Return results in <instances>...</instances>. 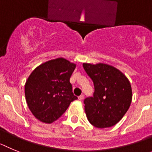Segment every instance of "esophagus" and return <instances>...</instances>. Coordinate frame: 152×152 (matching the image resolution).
I'll return each mask as SVG.
<instances>
[{"mask_svg":"<svg viewBox=\"0 0 152 152\" xmlns=\"http://www.w3.org/2000/svg\"><path fill=\"white\" fill-rule=\"evenodd\" d=\"M78 99H79V100H80V101H82V100L84 99V96L81 95V96H80L79 97H78Z\"/></svg>","mask_w":152,"mask_h":152,"instance_id":"obj_1","label":"esophagus"}]
</instances>
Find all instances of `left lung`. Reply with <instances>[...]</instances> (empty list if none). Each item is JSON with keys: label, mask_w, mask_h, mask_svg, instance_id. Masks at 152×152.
I'll return each mask as SVG.
<instances>
[{"label": "left lung", "mask_w": 152, "mask_h": 152, "mask_svg": "<svg viewBox=\"0 0 152 152\" xmlns=\"http://www.w3.org/2000/svg\"><path fill=\"white\" fill-rule=\"evenodd\" d=\"M86 73L93 81V97L86 99L85 113L89 122L99 129L118 123L131 105L132 91L123 72L106 63H84Z\"/></svg>", "instance_id": "left-lung-1"}]
</instances>
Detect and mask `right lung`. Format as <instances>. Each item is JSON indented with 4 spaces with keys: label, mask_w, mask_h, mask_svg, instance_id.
<instances>
[{
    "label": "right lung",
    "mask_w": 152,
    "mask_h": 152,
    "mask_svg": "<svg viewBox=\"0 0 152 152\" xmlns=\"http://www.w3.org/2000/svg\"><path fill=\"white\" fill-rule=\"evenodd\" d=\"M76 65L56 58L38 66L25 83V97L32 114L43 123L55 122L65 113L73 95L69 78Z\"/></svg>",
    "instance_id": "1"
}]
</instances>
